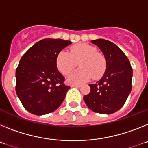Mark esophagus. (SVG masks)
I'll use <instances>...</instances> for the list:
<instances>
[{
    "label": "esophagus",
    "mask_w": 148,
    "mask_h": 148,
    "mask_svg": "<svg viewBox=\"0 0 148 148\" xmlns=\"http://www.w3.org/2000/svg\"><path fill=\"white\" fill-rule=\"evenodd\" d=\"M72 87H81V84H72Z\"/></svg>",
    "instance_id": "esophagus-1"
}]
</instances>
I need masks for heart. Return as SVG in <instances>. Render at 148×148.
Wrapping results in <instances>:
<instances>
[{"label":"heart","mask_w":148,"mask_h":148,"mask_svg":"<svg viewBox=\"0 0 148 148\" xmlns=\"http://www.w3.org/2000/svg\"><path fill=\"white\" fill-rule=\"evenodd\" d=\"M78 63L80 68L73 72L68 78V81L72 83H82L91 78L95 80L99 79L106 70L104 56L88 44H78L73 46L70 53L61 51L56 58L58 69L64 75L69 74Z\"/></svg>","instance_id":"b5f03b06"}]
</instances>
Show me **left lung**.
<instances>
[{
    "label": "left lung",
    "mask_w": 148,
    "mask_h": 148,
    "mask_svg": "<svg viewBox=\"0 0 148 148\" xmlns=\"http://www.w3.org/2000/svg\"><path fill=\"white\" fill-rule=\"evenodd\" d=\"M104 54L106 70L101 80L90 84V93L84 100L91 110L112 114L125 104L132 89L133 69L125 54L113 43L104 39L91 40Z\"/></svg>",
    "instance_id": "obj_1"
}]
</instances>
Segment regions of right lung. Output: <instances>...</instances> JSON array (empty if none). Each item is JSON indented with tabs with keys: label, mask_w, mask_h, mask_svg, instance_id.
<instances>
[{
	"label": "right lung",
	"mask_w": 148,
	"mask_h": 148,
	"mask_svg": "<svg viewBox=\"0 0 148 148\" xmlns=\"http://www.w3.org/2000/svg\"><path fill=\"white\" fill-rule=\"evenodd\" d=\"M70 40L47 38L29 48L16 69L15 90L21 102L29 113L41 116L59 108L70 86L58 71L56 58Z\"/></svg>",
	"instance_id": "obj_1"
}]
</instances>
